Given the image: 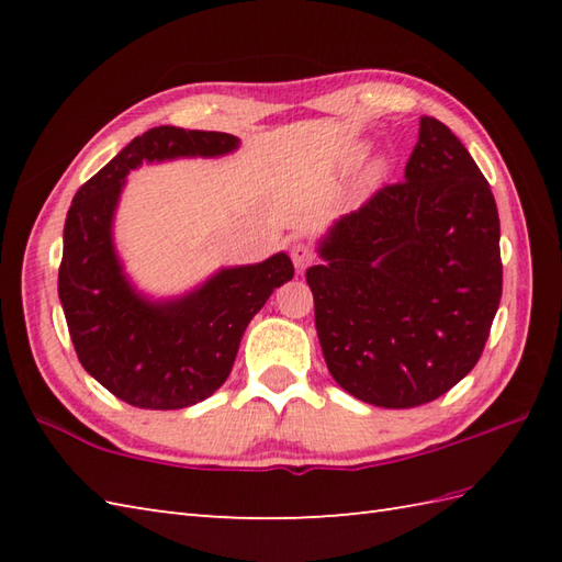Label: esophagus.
I'll use <instances>...</instances> for the list:
<instances>
[{
    "instance_id": "esophagus-1",
    "label": "esophagus",
    "mask_w": 562,
    "mask_h": 562,
    "mask_svg": "<svg viewBox=\"0 0 562 562\" xmlns=\"http://www.w3.org/2000/svg\"><path fill=\"white\" fill-rule=\"evenodd\" d=\"M292 262H294L296 270L304 272L314 262V250L308 248L306 244H294L292 246Z\"/></svg>"
}]
</instances>
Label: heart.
<instances>
[{"instance_id":"1","label":"heart","mask_w":562,"mask_h":562,"mask_svg":"<svg viewBox=\"0 0 562 562\" xmlns=\"http://www.w3.org/2000/svg\"><path fill=\"white\" fill-rule=\"evenodd\" d=\"M384 171H386L384 161H376V164H372V169H369V181H376V178L384 176Z\"/></svg>"}]
</instances>
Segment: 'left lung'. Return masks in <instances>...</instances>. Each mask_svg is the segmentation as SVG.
Masks as SVG:
<instances>
[{"mask_svg": "<svg viewBox=\"0 0 562 562\" xmlns=\"http://www.w3.org/2000/svg\"><path fill=\"white\" fill-rule=\"evenodd\" d=\"M306 270L330 376L379 408H415L471 372L503 296L493 190L461 139L420 117L405 181L318 238Z\"/></svg>", "mask_w": 562, "mask_h": 562, "instance_id": "obj_1", "label": "left lung"}]
</instances>
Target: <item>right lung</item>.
<instances>
[{
	"label": "right lung",
	"instance_id": "obj_1",
	"mask_svg": "<svg viewBox=\"0 0 562 562\" xmlns=\"http://www.w3.org/2000/svg\"><path fill=\"white\" fill-rule=\"evenodd\" d=\"M238 137L151 127L83 183L65 222L57 292L81 367L113 396L147 411L205 401L229 376L244 330L274 288L294 278L290 256L222 268L181 296L154 300L125 274L113 222L125 178L142 164L224 157Z\"/></svg>",
	"mask_w": 562,
	"mask_h": 562
}]
</instances>
